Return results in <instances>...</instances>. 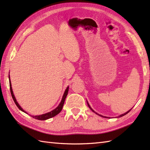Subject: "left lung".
Here are the masks:
<instances>
[{"instance_id": "left-lung-1", "label": "left lung", "mask_w": 150, "mask_h": 150, "mask_svg": "<svg viewBox=\"0 0 150 150\" xmlns=\"http://www.w3.org/2000/svg\"><path fill=\"white\" fill-rule=\"evenodd\" d=\"M87 103H88V107L89 108H90V110L92 111H93V112L94 113H96V114H97V115H99V116H100V117H104V118H110V117H104V116H103V115H99V114H98V113H96V112H95V111L93 110V109H92V108L90 107V104H88V102H87ZM132 110V109H131ZM131 110H129V111H127V112H126V113H124V114H122V115H120V116H119V117H122V116H124V115H126L127 113H129V111H131Z\"/></svg>"}]
</instances>
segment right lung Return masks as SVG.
I'll return each instance as SVG.
<instances>
[{"label": "right lung", "mask_w": 150, "mask_h": 150, "mask_svg": "<svg viewBox=\"0 0 150 150\" xmlns=\"http://www.w3.org/2000/svg\"><path fill=\"white\" fill-rule=\"evenodd\" d=\"M9 88H10V91H11V96L13 99L15 103L16 104V106L18 107V108L20 110H21L22 111H23V112L27 113L26 111H25L21 107L20 105L18 104V103H17V100H16V98L15 97V95L13 93V90H12V88H11V81H10V77H9ZM68 90H69V87L68 86L67 88L66 89V90L64 91V93L63 95V97L62 98L61 100V102H60L59 105L58 106H57L55 109H54L53 110H52V111H50V112L48 113H46L45 114H42V115H35V116H31L33 118H35V119H36L37 120H47L48 119H50V118L55 117V115H57V114H59L60 111H61L62 109V107H63V105L64 103V101L66 99V97L67 96V95H68Z\"/></svg>", "instance_id": "1"}]
</instances>
